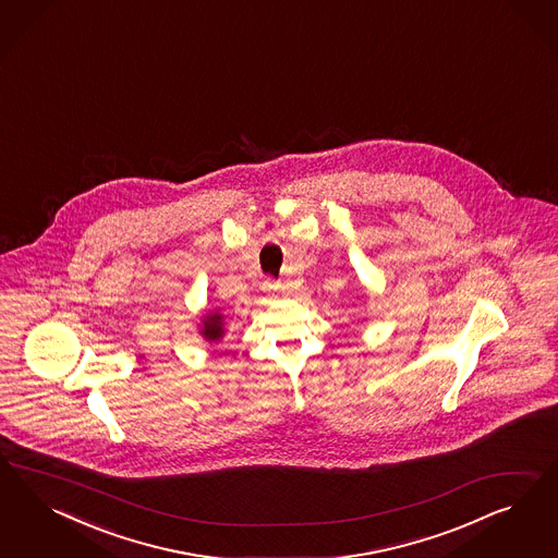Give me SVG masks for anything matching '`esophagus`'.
Wrapping results in <instances>:
<instances>
[{"label":"esophagus","instance_id":"34e87169","mask_svg":"<svg viewBox=\"0 0 558 558\" xmlns=\"http://www.w3.org/2000/svg\"><path fill=\"white\" fill-rule=\"evenodd\" d=\"M262 290L274 296V294H278V292H280V282H276V280H271V278H266V280H264V284H262Z\"/></svg>","mask_w":558,"mask_h":558}]
</instances>
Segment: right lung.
Instances as JSON below:
<instances>
[{
    "instance_id": "1",
    "label": "right lung",
    "mask_w": 558,
    "mask_h": 558,
    "mask_svg": "<svg viewBox=\"0 0 558 558\" xmlns=\"http://www.w3.org/2000/svg\"><path fill=\"white\" fill-rule=\"evenodd\" d=\"M203 336L208 339V341H217V339H220V336H222V315L213 313V315L204 317Z\"/></svg>"
}]
</instances>
